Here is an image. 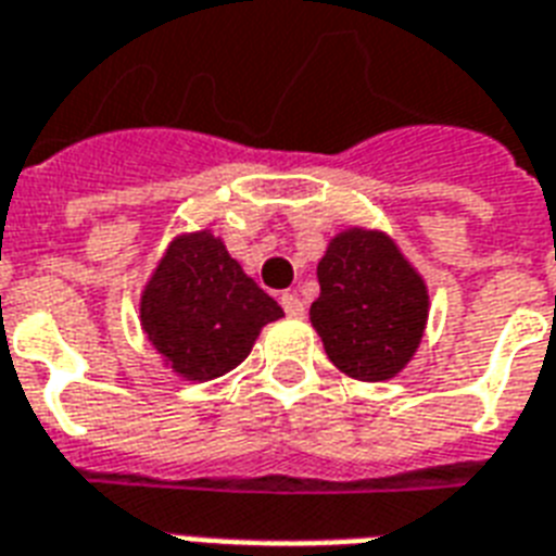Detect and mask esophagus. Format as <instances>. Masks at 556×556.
<instances>
[{
	"label": "esophagus",
	"mask_w": 556,
	"mask_h": 556,
	"mask_svg": "<svg viewBox=\"0 0 556 556\" xmlns=\"http://www.w3.org/2000/svg\"><path fill=\"white\" fill-rule=\"evenodd\" d=\"M279 303H282L288 317H303V312H306V308H303V300L296 294H291V291H286V294L279 296Z\"/></svg>",
	"instance_id": "esophagus-1"
}]
</instances>
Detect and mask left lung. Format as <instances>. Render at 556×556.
<instances>
[{"label":"left lung","mask_w":556,"mask_h":556,"mask_svg":"<svg viewBox=\"0 0 556 556\" xmlns=\"http://www.w3.org/2000/svg\"><path fill=\"white\" fill-rule=\"evenodd\" d=\"M308 317L329 362L350 379L388 381L417 355L429 324V286L381 230L334 232L317 262Z\"/></svg>","instance_id":"obj_1"}]
</instances>
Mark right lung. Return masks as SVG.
Segmentation results:
<instances>
[{
    "label": "right lung",
    "instance_id": "right-lung-1",
    "mask_svg": "<svg viewBox=\"0 0 556 556\" xmlns=\"http://www.w3.org/2000/svg\"><path fill=\"white\" fill-rule=\"evenodd\" d=\"M282 317L212 230L180 232L139 294V324L165 367L186 381L236 370L262 326Z\"/></svg>",
    "mask_w": 556,
    "mask_h": 556
}]
</instances>
